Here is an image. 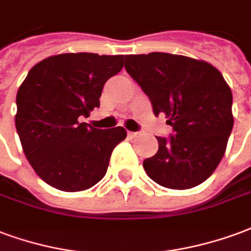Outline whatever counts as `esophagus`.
<instances>
[{
    "mask_svg": "<svg viewBox=\"0 0 251 251\" xmlns=\"http://www.w3.org/2000/svg\"><path fill=\"white\" fill-rule=\"evenodd\" d=\"M138 135H139L138 132H131V131H129V132H128V138L135 139V138H138Z\"/></svg>",
    "mask_w": 251,
    "mask_h": 251,
    "instance_id": "1",
    "label": "esophagus"
}]
</instances>
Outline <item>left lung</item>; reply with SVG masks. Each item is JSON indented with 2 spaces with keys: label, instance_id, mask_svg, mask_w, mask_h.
Here are the masks:
<instances>
[{
  "label": "left lung",
  "instance_id": "left-lung-1",
  "mask_svg": "<svg viewBox=\"0 0 251 251\" xmlns=\"http://www.w3.org/2000/svg\"><path fill=\"white\" fill-rule=\"evenodd\" d=\"M126 71L174 129L156 136L158 152L143 162L153 182L173 190L203 183L222 160L233 129V93L222 73L203 60L152 52L127 54Z\"/></svg>",
  "mask_w": 251,
  "mask_h": 251
}]
</instances>
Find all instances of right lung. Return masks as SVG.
Returning a JSON list of instances; mask_svg holds the SVG:
<instances>
[{"mask_svg":"<svg viewBox=\"0 0 251 251\" xmlns=\"http://www.w3.org/2000/svg\"><path fill=\"white\" fill-rule=\"evenodd\" d=\"M123 54L63 53L37 63L17 92L16 128L24 153L49 186L76 193L100 182L123 127L80 123L100 105L105 81L123 68Z\"/></svg>","mask_w":251,"mask_h":251,"instance_id":"right-lung-1","label":"right lung"}]
</instances>
